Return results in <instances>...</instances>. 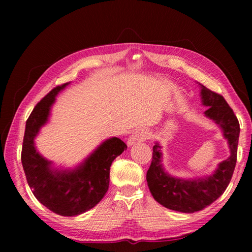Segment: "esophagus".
<instances>
[{"label": "esophagus", "mask_w": 252, "mask_h": 252, "mask_svg": "<svg viewBox=\"0 0 252 252\" xmlns=\"http://www.w3.org/2000/svg\"><path fill=\"white\" fill-rule=\"evenodd\" d=\"M149 138V132L146 129H137L127 140V145L132 146L136 143L144 142Z\"/></svg>", "instance_id": "1"}]
</instances>
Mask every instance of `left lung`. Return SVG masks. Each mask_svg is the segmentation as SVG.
Listing matches in <instances>:
<instances>
[{"label": "left lung", "instance_id": "left-lung-1", "mask_svg": "<svg viewBox=\"0 0 252 252\" xmlns=\"http://www.w3.org/2000/svg\"><path fill=\"white\" fill-rule=\"evenodd\" d=\"M201 85V84H200ZM202 105L208 106L205 116L221 127L228 142L231 156L219 164L215 173L205 178L183 180L173 178L164 172L162 167L161 146L156 143L153 147V160L146 180L155 200L171 210L194 213L211 205L226 189L237 160L239 122L233 109L222 95L212 92L201 85Z\"/></svg>", "mask_w": 252, "mask_h": 252}]
</instances>
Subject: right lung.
<instances>
[{
    "label": "right lung",
    "instance_id": "obj_1",
    "mask_svg": "<svg viewBox=\"0 0 252 252\" xmlns=\"http://www.w3.org/2000/svg\"><path fill=\"white\" fill-rule=\"evenodd\" d=\"M68 84L53 89L32 110L26 122L21 163L36 199L57 215L74 217L103 199L109 187L110 165L126 149V145L120 138L111 137L101 143L76 169H52V162L36 152L34 137L49 120L56 95Z\"/></svg>",
    "mask_w": 252,
    "mask_h": 252
}]
</instances>
